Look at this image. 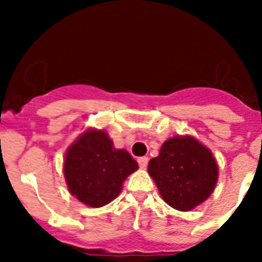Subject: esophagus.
Listing matches in <instances>:
<instances>
[{
	"instance_id": "obj_1",
	"label": "esophagus",
	"mask_w": 262,
	"mask_h": 262,
	"mask_svg": "<svg viewBox=\"0 0 262 262\" xmlns=\"http://www.w3.org/2000/svg\"><path fill=\"white\" fill-rule=\"evenodd\" d=\"M137 162H139L140 167L145 168L148 164V158L147 156H141V158H139V159H137Z\"/></svg>"
}]
</instances>
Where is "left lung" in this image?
<instances>
[{
  "label": "left lung",
  "mask_w": 262,
  "mask_h": 262,
  "mask_svg": "<svg viewBox=\"0 0 262 262\" xmlns=\"http://www.w3.org/2000/svg\"><path fill=\"white\" fill-rule=\"evenodd\" d=\"M148 172L164 201L178 211H190L205 201L217 181L213 155L190 136L163 143L159 156L149 160Z\"/></svg>",
  "instance_id": "8db88e82"
}]
</instances>
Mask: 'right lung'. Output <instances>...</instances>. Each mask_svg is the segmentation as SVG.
<instances>
[{"instance_id":"obj_1","label":"right lung","mask_w":262,"mask_h":262,"mask_svg":"<svg viewBox=\"0 0 262 262\" xmlns=\"http://www.w3.org/2000/svg\"><path fill=\"white\" fill-rule=\"evenodd\" d=\"M137 167L129 152L113 147L106 132L87 130L68 149L63 175L76 199L99 208L118 197L125 178Z\"/></svg>"}]
</instances>
